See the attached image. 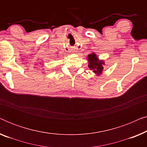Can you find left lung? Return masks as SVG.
I'll list each match as a JSON object with an SVG mask.
<instances>
[{"label": "left lung", "mask_w": 147, "mask_h": 147, "mask_svg": "<svg viewBox=\"0 0 147 147\" xmlns=\"http://www.w3.org/2000/svg\"><path fill=\"white\" fill-rule=\"evenodd\" d=\"M88 67L96 76H100L102 74L105 62L104 60L100 59L95 53L89 54L87 57Z\"/></svg>", "instance_id": "8db88e82"}]
</instances>
